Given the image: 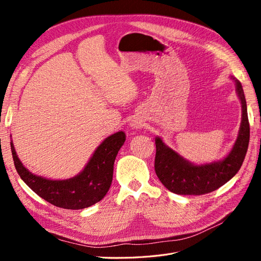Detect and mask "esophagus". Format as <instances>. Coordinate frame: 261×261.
<instances>
[{"label":"esophagus","instance_id":"esophagus-1","mask_svg":"<svg viewBox=\"0 0 261 261\" xmlns=\"http://www.w3.org/2000/svg\"><path fill=\"white\" fill-rule=\"evenodd\" d=\"M129 126L133 128V129H138V128H141L144 126V122L139 120L138 117H134L133 120L130 121L129 123Z\"/></svg>","mask_w":261,"mask_h":261}]
</instances>
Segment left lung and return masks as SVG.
<instances>
[{"label": "left lung", "instance_id": "8db88e82", "mask_svg": "<svg viewBox=\"0 0 261 261\" xmlns=\"http://www.w3.org/2000/svg\"><path fill=\"white\" fill-rule=\"evenodd\" d=\"M242 105V121L238 138L222 160L194 164L155 137V174L170 192L177 195H203L227 183L241 169L249 143V122L242 84L231 76Z\"/></svg>", "mask_w": 261, "mask_h": 261}]
</instances>
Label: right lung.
Wrapping results in <instances>:
<instances>
[{
  "instance_id": "right-lung-1",
  "label": "right lung",
  "mask_w": 261,
  "mask_h": 261,
  "mask_svg": "<svg viewBox=\"0 0 261 261\" xmlns=\"http://www.w3.org/2000/svg\"><path fill=\"white\" fill-rule=\"evenodd\" d=\"M125 139L122 130L107 137L94 150L84 170L67 179H50L34 174L19 160L13 141L11 149L15 168L29 188L54 206L78 210L92 206L107 195L112 183L115 158Z\"/></svg>"
}]
</instances>
